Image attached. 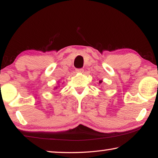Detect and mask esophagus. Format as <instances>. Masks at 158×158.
I'll return each instance as SVG.
<instances>
[{
	"label": "esophagus",
	"instance_id": "obj_1",
	"mask_svg": "<svg viewBox=\"0 0 158 158\" xmlns=\"http://www.w3.org/2000/svg\"><path fill=\"white\" fill-rule=\"evenodd\" d=\"M76 72H77V73H82L83 72H84V69H77Z\"/></svg>",
	"mask_w": 158,
	"mask_h": 158
}]
</instances>
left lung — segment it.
<instances>
[{"mask_svg": "<svg viewBox=\"0 0 158 158\" xmlns=\"http://www.w3.org/2000/svg\"><path fill=\"white\" fill-rule=\"evenodd\" d=\"M102 83V80H100V81H99V84H101Z\"/></svg>", "mask_w": 158, "mask_h": 158, "instance_id": "left-lung-1", "label": "left lung"}]
</instances>
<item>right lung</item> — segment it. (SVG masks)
<instances>
[{"label": "right lung", "mask_w": 158, "mask_h": 158, "mask_svg": "<svg viewBox=\"0 0 158 158\" xmlns=\"http://www.w3.org/2000/svg\"><path fill=\"white\" fill-rule=\"evenodd\" d=\"M60 86V85L58 84L57 85H56V86H55L54 88H53V90H57L58 89H59Z\"/></svg>", "instance_id": "obj_1"}]
</instances>
